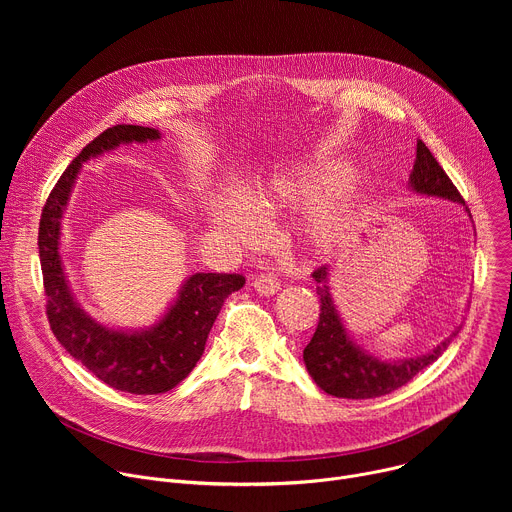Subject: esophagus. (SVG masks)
I'll return each mask as SVG.
<instances>
[{
    "label": "esophagus",
    "instance_id": "obj_1",
    "mask_svg": "<svg viewBox=\"0 0 512 512\" xmlns=\"http://www.w3.org/2000/svg\"><path fill=\"white\" fill-rule=\"evenodd\" d=\"M253 287L259 291L261 296H273L279 291V281L271 273H259L253 281Z\"/></svg>",
    "mask_w": 512,
    "mask_h": 512
}]
</instances>
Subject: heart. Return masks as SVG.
Masks as SVG:
<instances>
[{"instance_id": "b5f03b06", "label": "heart", "mask_w": 512, "mask_h": 512, "mask_svg": "<svg viewBox=\"0 0 512 512\" xmlns=\"http://www.w3.org/2000/svg\"><path fill=\"white\" fill-rule=\"evenodd\" d=\"M352 170L342 162L318 166H289L275 170L267 178L257 180L247 190L249 204L265 214L291 206L312 204L324 193L334 195L310 206L308 233L318 245H334L344 241L356 227V202L348 188ZM206 212L214 229L231 235L241 243L255 241L259 221L255 212L237 196L214 194L206 204Z\"/></svg>"}]
</instances>
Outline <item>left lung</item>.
<instances>
[{
  "label": "left lung",
  "instance_id": "1",
  "mask_svg": "<svg viewBox=\"0 0 512 512\" xmlns=\"http://www.w3.org/2000/svg\"><path fill=\"white\" fill-rule=\"evenodd\" d=\"M409 186L417 194L458 202L466 208V212H470L458 188L452 184L444 168L437 164L421 139L417 141V158L409 176ZM328 271L330 269L322 265L312 273L318 283L316 294L320 298V322L310 344L304 348V362L310 377L328 395L342 399H375L389 395L407 385L417 373L440 358L450 346L452 338H456L460 332V328H456L450 338L417 358H403L397 362L379 360L354 344L348 336L330 294Z\"/></svg>",
  "mask_w": 512,
  "mask_h": 512
}]
</instances>
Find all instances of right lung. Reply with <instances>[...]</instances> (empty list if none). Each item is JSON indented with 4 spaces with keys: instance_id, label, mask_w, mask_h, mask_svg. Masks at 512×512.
Returning a JSON list of instances; mask_svg holds the SVG:
<instances>
[{
    "instance_id": "obj_1",
    "label": "right lung",
    "mask_w": 512,
    "mask_h": 512,
    "mask_svg": "<svg viewBox=\"0 0 512 512\" xmlns=\"http://www.w3.org/2000/svg\"><path fill=\"white\" fill-rule=\"evenodd\" d=\"M160 137L158 129L141 125H113L97 135L52 188L38 231L46 316L56 340L97 379L133 395L166 393L186 379L204 352L208 332L225 300L245 285L239 273H194L158 324L133 332L99 324L72 296L58 249L62 214L83 162L121 143H145Z\"/></svg>"
}]
</instances>
